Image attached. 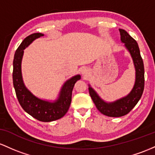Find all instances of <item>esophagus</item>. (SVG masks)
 <instances>
[{"label": "esophagus", "mask_w": 155, "mask_h": 155, "mask_svg": "<svg viewBox=\"0 0 155 155\" xmlns=\"http://www.w3.org/2000/svg\"><path fill=\"white\" fill-rule=\"evenodd\" d=\"M87 72H88V70H87L86 69H83L82 70V73L83 74H87Z\"/></svg>", "instance_id": "obj_1"}]
</instances>
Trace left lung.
Listing matches in <instances>:
<instances>
[{"instance_id": "left-lung-1", "label": "left lung", "mask_w": 155, "mask_h": 155, "mask_svg": "<svg viewBox=\"0 0 155 155\" xmlns=\"http://www.w3.org/2000/svg\"><path fill=\"white\" fill-rule=\"evenodd\" d=\"M119 31L121 41L124 43L126 48L130 51L136 71V79L133 90L124 98L112 103H107L101 100L91 87L88 88L90 96L98 110L101 114L110 117H120L126 115L131 111L143 94L145 81L143 61L140 55L138 43L126 31L119 29Z\"/></svg>"}]
</instances>
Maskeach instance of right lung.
Masks as SVG:
<instances>
[{"label": "right lung", "instance_id": "right-lung-1", "mask_svg": "<svg viewBox=\"0 0 155 155\" xmlns=\"http://www.w3.org/2000/svg\"><path fill=\"white\" fill-rule=\"evenodd\" d=\"M41 33H35L25 38L15 52L13 61V85L19 103L24 110L40 121L49 122L62 118L68 111L72 101V93L74 84L81 76L76 75L64 83L58 100L49 102L36 98L24 86L21 74V61L23 50L34 39L42 36Z\"/></svg>", "mask_w": 155, "mask_h": 155}]
</instances>
